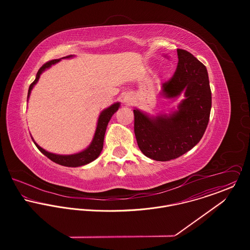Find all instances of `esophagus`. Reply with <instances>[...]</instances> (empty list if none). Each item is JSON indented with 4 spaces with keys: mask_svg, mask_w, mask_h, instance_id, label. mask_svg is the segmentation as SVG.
Instances as JSON below:
<instances>
[{
    "mask_svg": "<svg viewBox=\"0 0 250 250\" xmlns=\"http://www.w3.org/2000/svg\"><path fill=\"white\" fill-rule=\"evenodd\" d=\"M123 102L126 104V105H131L133 103V98L130 94H127L125 95V97L123 98Z\"/></svg>",
    "mask_w": 250,
    "mask_h": 250,
    "instance_id": "1",
    "label": "esophagus"
}]
</instances>
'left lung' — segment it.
Instances as JSON below:
<instances>
[{
	"mask_svg": "<svg viewBox=\"0 0 250 250\" xmlns=\"http://www.w3.org/2000/svg\"><path fill=\"white\" fill-rule=\"evenodd\" d=\"M174 76L163 84V96L175 99L184 93L176 110L150 116L135 108V135L143 154L155 161L174 160L202 139L210 118L212 92L205 65L186 50L177 49Z\"/></svg>",
	"mask_w": 250,
	"mask_h": 250,
	"instance_id": "obj_1",
	"label": "left lung"
}]
</instances>
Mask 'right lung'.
I'll list each match as a JSON object with an SVG mask.
<instances>
[{"instance_id": "obj_1", "label": "right lung", "mask_w": 250, "mask_h": 250, "mask_svg": "<svg viewBox=\"0 0 250 250\" xmlns=\"http://www.w3.org/2000/svg\"><path fill=\"white\" fill-rule=\"evenodd\" d=\"M74 56L70 55L62 59H70L73 58ZM62 59L59 60H53L50 61L48 62H46L45 64H43L40 69L36 74V80L33 82V83H31L30 87H29V91H28V99L31 95L32 89L34 88V86L36 85V83L38 82L40 75L45 71L46 69L50 68L52 65L58 63L59 62L62 61ZM120 107V103H114L112 104L110 107L105 108L104 110H102V112L99 115L98 121H97V127H96V131L93 137V140L91 143L88 145L87 148H85L84 150L76 153V154H72V155H59V154H54V153H50L48 151H46L45 149H43L42 147H40L37 143L34 141V143L36 144V147L38 148V150L44 154L47 158H49L51 161H53L56 164H59L61 166H64V167H82L84 165H87L91 162H93L94 160H96L99 155L102 152L103 149V143H104V138H105V133L107 130V123L110 120L111 116L114 114V112L117 111V109Z\"/></svg>"}]
</instances>
